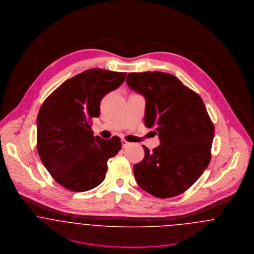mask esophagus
Listing matches in <instances>:
<instances>
[{"instance_id": "obj_1", "label": "esophagus", "mask_w": 254, "mask_h": 254, "mask_svg": "<svg viewBox=\"0 0 254 254\" xmlns=\"http://www.w3.org/2000/svg\"><path fill=\"white\" fill-rule=\"evenodd\" d=\"M121 143H122V147H123V148H126V147L130 146V145H131V143H130V142H128V141L124 140V139L121 141Z\"/></svg>"}]
</instances>
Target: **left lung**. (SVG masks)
I'll list each match as a JSON object with an SVG mask.
<instances>
[{"label": "left lung", "mask_w": 254, "mask_h": 254, "mask_svg": "<svg viewBox=\"0 0 254 254\" xmlns=\"http://www.w3.org/2000/svg\"><path fill=\"white\" fill-rule=\"evenodd\" d=\"M126 83L146 100L144 124L158 132L160 144L133 165L138 186L161 199L187 191L211 159L214 125L202 99L167 72H130Z\"/></svg>", "instance_id": "8db88e82"}]
</instances>
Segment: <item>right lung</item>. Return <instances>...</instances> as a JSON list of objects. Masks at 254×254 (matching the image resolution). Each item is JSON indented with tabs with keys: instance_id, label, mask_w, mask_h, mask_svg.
Wrapping results in <instances>:
<instances>
[{
	"instance_id": "add662e5",
	"label": "right lung",
	"mask_w": 254,
	"mask_h": 254,
	"mask_svg": "<svg viewBox=\"0 0 254 254\" xmlns=\"http://www.w3.org/2000/svg\"><path fill=\"white\" fill-rule=\"evenodd\" d=\"M126 72L90 68L65 81L42 104L37 117V151L60 186L84 192L105 179L107 160L121 150V138L94 136L91 121L100 102L125 80Z\"/></svg>"
}]
</instances>
